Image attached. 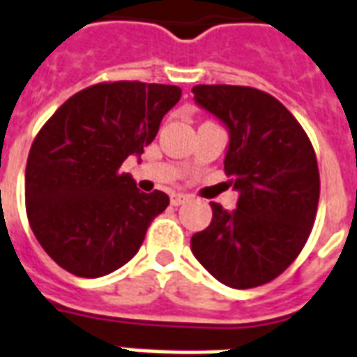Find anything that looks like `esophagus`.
Segmentation results:
<instances>
[{"instance_id":"34e87169","label":"esophagus","mask_w":357,"mask_h":357,"mask_svg":"<svg viewBox=\"0 0 357 357\" xmlns=\"http://www.w3.org/2000/svg\"><path fill=\"white\" fill-rule=\"evenodd\" d=\"M187 200H189V195H185V192H172L170 202L174 206L183 204V202H187Z\"/></svg>"}]
</instances>
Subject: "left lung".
I'll use <instances>...</instances> for the list:
<instances>
[{"label": "left lung", "instance_id": "1", "mask_svg": "<svg viewBox=\"0 0 357 357\" xmlns=\"http://www.w3.org/2000/svg\"><path fill=\"white\" fill-rule=\"evenodd\" d=\"M192 94L229 132L223 162L238 202L231 212L210 204L212 223L192 234L191 252L225 286H263L291 265L312 231L319 199L312 144L266 92L197 84Z\"/></svg>", "mask_w": 357, "mask_h": 357}]
</instances>
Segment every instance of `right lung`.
I'll list each match as a JSON object with an SVG mask.
<instances>
[{
	"mask_svg": "<svg viewBox=\"0 0 357 357\" xmlns=\"http://www.w3.org/2000/svg\"><path fill=\"white\" fill-rule=\"evenodd\" d=\"M179 98L174 84L100 83L73 94L39 130L26 165V212L41 248L68 273L100 278L121 268L170 204L119 168L144 153Z\"/></svg>",
	"mask_w": 357,
	"mask_h": 357,
	"instance_id": "right-lung-1",
	"label": "right lung"
}]
</instances>
